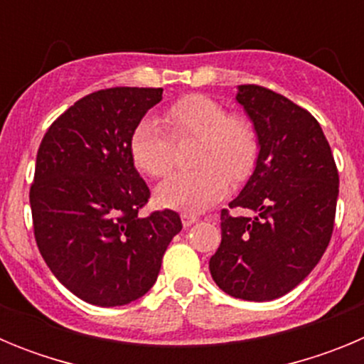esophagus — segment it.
Here are the masks:
<instances>
[{
	"mask_svg": "<svg viewBox=\"0 0 364 364\" xmlns=\"http://www.w3.org/2000/svg\"><path fill=\"white\" fill-rule=\"evenodd\" d=\"M180 218H182V224H184V228H189L191 224H195L197 222V215L195 213H182L180 215Z\"/></svg>",
	"mask_w": 364,
	"mask_h": 364,
	"instance_id": "esophagus-1",
	"label": "esophagus"
}]
</instances>
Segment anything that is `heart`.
<instances>
[{"mask_svg":"<svg viewBox=\"0 0 364 364\" xmlns=\"http://www.w3.org/2000/svg\"><path fill=\"white\" fill-rule=\"evenodd\" d=\"M171 134L159 120L146 117L131 134L134 166L153 178L173 169V139L197 138L193 169L176 173L156 188V202L164 208L200 211L220 200L230 180L242 182L252 175L260 153L257 127L244 114L228 109L205 95H188L169 105L164 114Z\"/></svg>","mask_w":364,"mask_h":364,"instance_id":"b5f03b06","label":"heart"}]
</instances>
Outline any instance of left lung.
I'll return each mask as SVG.
<instances>
[{
	"instance_id": "obj_1",
	"label": "left lung",
	"mask_w": 364,
	"mask_h": 364,
	"mask_svg": "<svg viewBox=\"0 0 364 364\" xmlns=\"http://www.w3.org/2000/svg\"><path fill=\"white\" fill-rule=\"evenodd\" d=\"M237 102L260 140L255 171L220 211L222 240L210 272L222 291L244 301L282 297L317 266L332 239L339 173L319 122L286 96L239 85Z\"/></svg>"
}]
</instances>
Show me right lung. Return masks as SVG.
Returning a JSON list of instances; mask_svg holds the SVG:
<instances>
[{"instance_id":"obj_1","label":"right lung","mask_w":364,"mask_h":364,"mask_svg":"<svg viewBox=\"0 0 364 364\" xmlns=\"http://www.w3.org/2000/svg\"><path fill=\"white\" fill-rule=\"evenodd\" d=\"M164 89L111 87L83 96L45 133L31 186L34 237L54 277L96 306L146 295L182 222L176 211H138L149 188L131 134Z\"/></svg>"}]
</instances>
